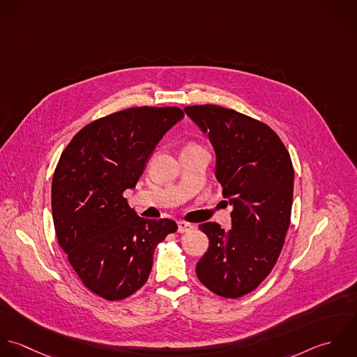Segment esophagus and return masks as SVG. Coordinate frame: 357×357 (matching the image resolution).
<instances>
[{
	"label": "esophagus",
	"instance_id": "obj_1",
	"mask_svg": "<svg viewBox=\"0 0 357 357\" xmlns=\"http://www.w3.org/2000/svg\"><path fill=\"white\" fill-rule=\"evenodd\" d=\"M195 226L192 223H188V222H178V231L179 233H186L189 230H192Z\"/></svg>",
	"mask_w": 357,
	"mask_h": 357
}]
</instances>
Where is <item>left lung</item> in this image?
Returning <instances> with one entry per match:
<instances>
[{
  "label": "left lung",
  "instance_id": "obj_1",
  "mask_svg": "<svg viewBox=\"0 0 357 357\" xmlns=\"http://www.w3.org/2000/svg\"><path fill=\"white\" fill-rule=\"evenodd\" d=\"M215 150V176L233 207L231 229L199 227L210 247L196 266L199 280L216 295L243 296L271 273L289 226L294 168L278 134L245 114L215 105L186 106Z\"/></svg>",
  "mask_w": 357,
  "mask_h": 357
}]
</instances>
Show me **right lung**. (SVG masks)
Wrapping results in <instances>:
<instances>
[{
  "instance_id": "add662e5",
  "label": "right lung",
  "mask_w": 357,
  "mask_h": 357,
  "mask_svg": "<svg viewBox=\"0 0 357 357\" xmlns=\"http://www.w3.org/2000/svg\"><path fill=\"white\" fill-rule=\"evenodd\" d=\"M185 117L179 107H131L75 134L52 178L58 243L84 285L107 301L137 292L153 254L178 226L144 219L123 193L134 189L157 143Z\"/></svg>"
}]
</instances>
